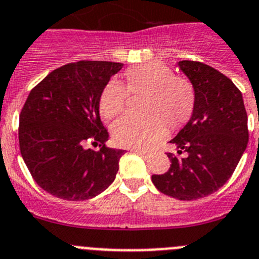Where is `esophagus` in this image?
<instances>
[{
	"instance_id": "34e87169",
	"label": "esophagus",
	"mask_w": 259,
	"mask_h": 259,
	"mask_svg": "<svg viewBox=\"0 0 259 259\" xmlns=\"http://www.w3.org/2000/svg\"><path fill=\"white\" fill-rule=\"evenodd\" d=\"M132 151L134 153H138V155H141V156H147V155H148V152H147V151L139 150V148H133Z\"/></svg>"
}]
</instances>
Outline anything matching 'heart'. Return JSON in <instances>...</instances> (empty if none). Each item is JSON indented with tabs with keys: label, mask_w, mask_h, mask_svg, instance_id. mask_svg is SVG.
Here are the masks:
<instances>
[{
	"label": "heart",
	"mask_w": 259,
	"mask_h": 259,
	"mask_svg": "<svg viewBox=\"0 0 259 259\" xmlns=\"http://www.w3.org/2000/svg\"><path fill=\"white\" fill-rule=\"evenodd\" d=\"M127 89L144 92L141 99L142 113H126L113 122V141L129 148H148L166 134V124L181 126L190 118L195 106V92L190 81L174 76L160 62L144 63L126 72ZM125 86L112 78L104 86L99 108L104 118H112L125 108Z\"/></svg>",
	"instance_id": "obj_1"
}]
</instances>
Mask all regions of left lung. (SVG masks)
Wrapping results in <instances>:
<instances>
[{"label": "left lung", "instance_id": "left-lung-1", "mask_svg": "<svg viewBox=\"0 0 259 259\" xmlns=\"http://www.w3.org/2000/svg\"><path fill=\"white\" fill-rule=\"evenodd\" d=\"M192 83L195 106L187 124L170 143L169 170L152 176L160 192L178 200H197L220 190L232 176L249 141L243 95L225 74L204 63H177Z\"/></svg>", "mask_w": 259, "mask_h": 259}]
</instances>
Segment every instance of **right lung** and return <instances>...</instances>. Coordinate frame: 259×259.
Returning <instances> with one entry per match:
<instances>
[{
  "instance_id": "obj_1",
  "label": "right lung",
  "mask_w": 259,
  "mask_h": 259,
  "mask_svg": "<svg viewBox=\"0 0 259 259\" xmlns=\"http://www.w3.org/2000/svg\"><path fill=\"white\" fill-rule=\"evenodd\" d=\"M122 63L81 62L49 73L28 95L19 117L20 153L39 187L81 201L111 186L124 150L108 148L99 115L104 86ZM97 144L99 151L86 149Z\"/></svg>"
}]
</instances>
